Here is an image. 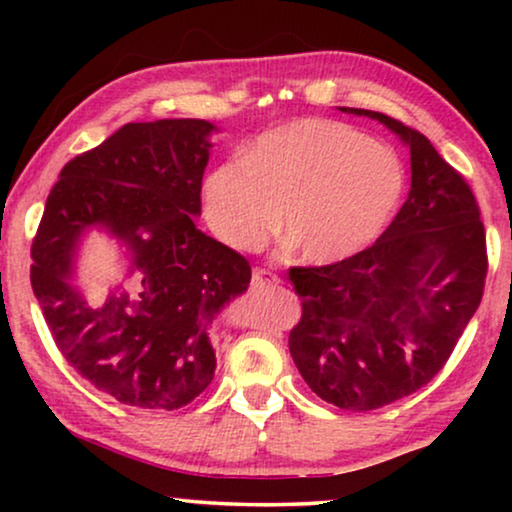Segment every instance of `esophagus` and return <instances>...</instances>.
I'll list each match as a JSON object with an SVG mask.
<instances>
[{"label": "esophagus", "mask_w": 512, "mask_h": 512, "mask_svg": "<svg viewBox=\"0 0 512 512\" xmlns=\"http://www.w3.org/2000/svg\"><path fill=\"white\" fill-rule=\"evenodd\" d=\"M279 277L275 272L265 270V268H254L251 272V289H268V286H277Z\"/></svg>", "instance_id": "esophagus-1"}]
</instances>
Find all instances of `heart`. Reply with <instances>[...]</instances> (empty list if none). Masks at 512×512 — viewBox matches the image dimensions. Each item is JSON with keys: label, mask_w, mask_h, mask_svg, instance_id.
Returning <instances> with one entry per match:
<instances>
[{"label": "heart", "mask_w": 512, "mask_h": 512, "mask_svg": "<svg viewBox=\"0 0 512 512\" xmlns=\"http://www.w3.org/2000/svg\"><path fill=\"white\" fill-rule=\"evenodd\" d=\"M405 191L398 156L359 130L303 118L265 132L242 163L205 181V214L223 242L256 249L282 209V237L307 263H338L373 244Z\"/></svg>", "instance_id": "obj_1"}]
</instances>
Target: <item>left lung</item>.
<instances>
[{
  "label": "left lung",
  "instance_id": "1",
  "mask_svg": "<svg viewBox=\"0 0 512 512\" xmlns=\"http://www.w3.org/2000/svg\"><path fill=\"white\" fill-rule=\"evenodd\" d=\"M410 146L412 188L375 244L345 261L289 268L303 314L289 333L300 375L321 401L368 412L436 377L478 310L487 237L478 200L429 139L380 111Z\"/></svg>",
  "mask_w": 512,
  "mask_h": 512
}]
</instances>
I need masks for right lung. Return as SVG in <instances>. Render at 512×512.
<instances>
[{
	"instance_id": "obj_1",
	"label": "right lung",
	"mask_w": 512,
	"mask_h": 512,
	"mask_svg": "<svg viewBox=\"0 0 512 512\" xmlns=\"http://www.w3.org/2000/svg\"><path fill=\"white\" fill-rule=\"evenodd\" d=\"M212 123H128L69 160L32 240L30 282L69 366L118 403L184 408L209 387L216 314L249 286L242 254L195 228ZM104 225L129 244L131 293L90 308L66 284L83 229Z\"/></svg>"
}]
</instances>
